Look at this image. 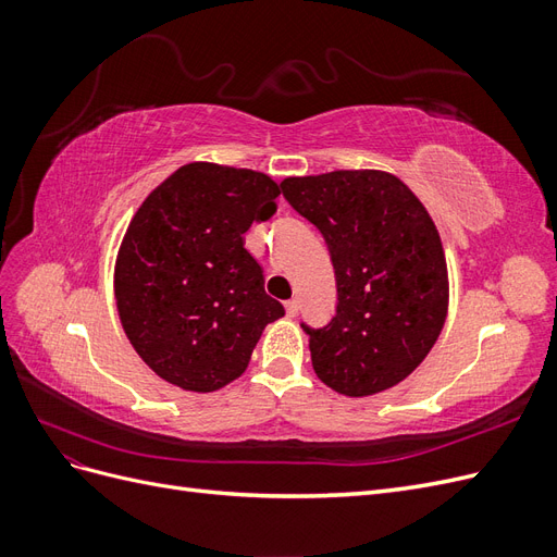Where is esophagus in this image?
Listing matches in <instances>:
<instances>
[{
	"instance_id": "esophagus-1",
	"label": "esophagus",
	"mask_w": 557,
	"mask_h": 557,
	"mask_svg": "<svg viewBox=\"0 0 557 557\" xmlns=\"http://www.w3.org/2000/svg\"><path fill=\"white\" fill-rule=\"evenodd\" d=\"M297 311H299V301H297V299H288V301H285V313H288L290 318H295Z\"/></svg>"
}]
</instances>
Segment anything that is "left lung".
Listing matches in <instances>:
<instances>
[{"label": "left lung", "mask_w": 557, "mask_h": 557, "mask_svg": "<svg viewBox=\"0 0 557 557\" xmlns=\"http://www.w3.org/2000/svg\"><path fill=\"white\" fill-rule=\"evenodd\" d=\"M283 197L325 237L336 313L309 334L313 372L346 397L407 379L440 339L448 269L440 232L409 185L379 170L281 181Z\"/></svg>", "instance_id": "left-lung-1"}]
</instances>
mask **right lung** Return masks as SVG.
Segmentation results:
<instances>
[{
    "instance_id": "right-lung-1",
    "label": "right lung",
    "mask_w": 557,
    "mask_h": 557,
    "mask_svg": "<svg viewBox=\"0 0 557 557\" xmlns=\"http://www.w3.org/2000/svg\"><path fill=\"white\" fill-rule=\"evenodd\" d=\"M278 195L262 172L190 162L134 213L115 258V307L134 350L166 383L193 393L232 383L262 330L285 315L244 248Z\"/></svg>"
}]
</instances>
